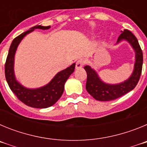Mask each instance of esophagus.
Instances as JSON below:
<instances>
[{
  "instance_id": "1",
  "label": "esophagus",
  "mask_w": 147,
  "mask_h": 147,
  "mask_svg": "<svg viewBox=\"0 0 147 147\" xmlns=\"http://www.w3.org/2000/svg\"><path fill=\"white\" fill-rule=\"evenodd\" d=\"M84 64H85V60L84 59H79L76 63V69L82 67L84 65Z\"/></svg>"
}]
</instances>
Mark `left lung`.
Instances as JSON below:
<instances>
[{
    "mask_svg": "<svg viewBox=\"0 0 147 147\" xmlns=\"http://www.w3.org/2000/svg\"><path fill=\"white\" fill-rule=\"evenodd\" d=\"M121 40H127L136 52V62L134 70L128 80L116 85H110L102 81L97 73L89 65L84 67L87 73V91L95 99L102 102L111 101L122 96L134 89L139 81L142 71L143 53L137 38L133 34L125 29L119 35L117 43Z\"/></svg>",
    "mask_w": 147,
    "mask_h": 147,
    "instance_id": "1",
    "label": "left lung"
}]
</instances>
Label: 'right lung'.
Masks as SVG:
<instances>
[{
    "label": "right lung",
    "instance_id": "1",
    "mask_svg": "<svg viewBox=\"0 0 147 147\" xmlns=\"http://www.w3.org/2000/svg\"><path fill=\"white\" fill-rule=\"evenodd\" d=\"M49 26H35L13 40L5 63V76L11 91L23 103L34 108H47L54 105L64 91L65 83L75 69V63L66 69L61 71L46 85L36 89H29L20 85L15 79L14 72V60L17 48L26 35L33 32L35 28L45 30Z\"/></svg>",
    "mask_w": 147,
    "mask_h": 147
}]
</instances>
